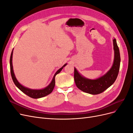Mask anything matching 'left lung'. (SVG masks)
<instances>
[{
    "mask_svg": "<svg viewBox=\"0 0 133 133\" xmlns=\"http://www.w3.org/2000/svg\"><path fill=\"white\" fill-rule=\"evenodd\" d=\"M114 49V60L111 69L107 73L95 80H90L84 78L74 68V78L76 87L82 91L90 94L102 93L113 84L117 78L120 64V52L116 39H113Z\"/></svg>",
    "mask_w": 133,
    "mask_h": 133,
    "instance_id": "1",
    "label": "left lung"
}]
</instances>
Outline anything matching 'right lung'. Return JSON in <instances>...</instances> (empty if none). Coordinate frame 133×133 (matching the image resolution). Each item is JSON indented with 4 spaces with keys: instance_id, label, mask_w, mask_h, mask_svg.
Returning <instances> with one entry per match:
<instances>
[{
    "instance_id": "add662e5",
    "label": "right lung",
    "mask_w": 133,
    "mask_h": 133,
    "mask_svg": "<svg viewBox=\"0 0 133 133\" xmlns=\"http://www.w3.org/2000/svg\"><path fill=\"white\" fill-rule=\"evenodd\" d=\"M13 50L11 51V54L10 56V73H11V78L13 80L15 85L17 86L22 92H23L24 93L34 99L42 98V97H44V96H46L48 95H49V94H50L52 92V91L53 90V89L55 87V77L56 75L58 74V73H60V71H61V70L63 69V67L65 66L66 65V64H65V65H64L63 67H62L60 69H59L57 72H56V73L55 74L51 83L46 88L41 90H32V89H28V88L22 85L21 84L18 82L17 79H16L14 73V71H13V65H12V56H13Z\"/></svg>"
}]
</instances>
